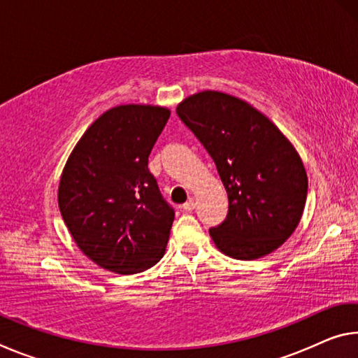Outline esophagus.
Here are the masks:
<instances>
[{
  "label": "esophagus",
  "instance_id": "esophagus-1",
  "mask_svg": "<svg viewBox=\"0 0 358 358\" xmlns=\"http://www.w3.org/2000/svg\"><path fill=\"white\" fill-rule=\"evenodd\" d=\"M183 211H192L194 208H196V202H194V199H189L186 203H183Z\"/></svg>",
  "mask_w": 358,
  "mask_h": 358
}]
</instances>
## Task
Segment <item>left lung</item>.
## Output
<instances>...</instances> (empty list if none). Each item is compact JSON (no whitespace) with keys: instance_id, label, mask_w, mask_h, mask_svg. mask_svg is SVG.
<instances>
[{"instance_id":"1","label":"left lung","mask_w":358,"mask_h":358,"mask_svg":"<svg viewBox=\"0 0 358 358\" xmlns=\"http://www.w3.org/2000/svg\"><path fill=\"white\" fill-rule=\"evenodd\" d=\"M215 161L229 197L227 217L210 229L217 250L254 260L278 250L301 220L308 177L300 155L264 113L221 92H201L177 107Z\"/></svg>"}]
</instances>
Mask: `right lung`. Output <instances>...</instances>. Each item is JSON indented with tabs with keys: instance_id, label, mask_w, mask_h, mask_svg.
I'll return each instance as SVG.
<instances>
[{
	"instance_id": "1",
	"label": "right lung",
	"mask_w": 358,
	"mask_h": 358,
	"mask_svg": "<svg viewBox=\"0 0 358 358\" xmlns=\"http://www.w3.org/2000/svg\"><path fill=\"white\" fill-rule=\"evenodd\" d=\"M169 117L159 106L108 108L85 131L59 178L58 207L72 238L113 273H141L166 252L175 213L148 156Z\"/></svg>"
}]
</instances>
